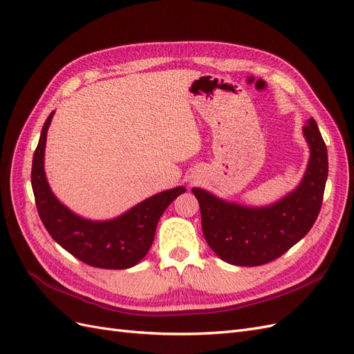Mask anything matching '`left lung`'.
Masks as SVG:
<instances>
[{
    "instance_id": "8db88e82",
    "label": "left lung",
    "mask_w": 354,
    "mask_h": 354,
    "mask_svg": "<svg viewBox=\"0 0 354 354\" xmlns=\"http://www.w3.org/2000/svg\"><path fill=\"white\" fill-rule=\"evenodd\" d=\"M303 133L310 147L304 177L291 194L272 205L252 208L223 201L199 187L192 189L201 207L203 236L221 260L246 267L270 263L312 229L322 207L328 151L313 118Z\"/></svg>"
}]
</instances>
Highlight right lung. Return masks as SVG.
<instances>
[{"label": "right lung", "mask_w": 354, "mask_h": 354, "mask_svg": "<svg viewBox=\"0 0 354 354\" xmlns=\"http://www.w3.org/2000/svg\"><path fill=\"white\" fill-rule=\"evenodd\" d=\"M53 115L55 111L42 127L30 171L32 190L42 224L62 248L85 264L99 269H130L151 250L160 216L186 189L178 186L160 192L108 221L77 216L53 195L46 177L44 152Z\"/></svg>", "instance_id": "obj_1"}]
</instances>
